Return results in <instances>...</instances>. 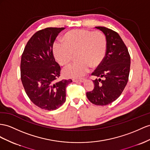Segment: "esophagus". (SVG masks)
<instances>
[{
    "mask_svg": "<svg viewBox=\"0 0 150 150\" xmlns=\"http://www.w3.org/2000/svg\"><path fill=\"white\" fill-rule=\"evenodd\" d=\"M84 81H85V79H73V82H83Z\"/></svg>",
    "mask_w": 150,
    "mask_h": 150,
    "instance_id": "34e87169",
    "label": "esophagus"
}]
</instances>
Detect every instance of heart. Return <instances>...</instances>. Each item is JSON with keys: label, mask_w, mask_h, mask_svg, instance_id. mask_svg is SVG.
<instances>
[{"label": "heart", "mask_w": 150, "mask_h": 150, "mask_svg": "<svg viewBox=\"0 0 150 150\" xmlns=\"http://www.w3.org/2000/svg\"><path fill=\"white\" fill-rule=\"evenodd\" d=\"M64 44L55 43L53 54L61 65L70 63L76 54V59L63 70L64 75L70 78H80L89 71L90 67L96 68L101 64L106 56L107 39L101 32L76 29L64 34Z\"/></svg>", "instance_id": "1"}]
</instances>
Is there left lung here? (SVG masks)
I'll return each instance as SVG.
<instances>
[{
    "mask_svg": "<svg viewBox=\"0 0 150 150\" xmlns=\"http://www.w3.org/2000/svg\"><path fill=\"white\" fill-rule=\"evenodd\" d=\"M96 28L105 35L107 50L102 63L92 74L96 77L93 80L94 89L87 93L86 96L93 104L105 106L116 100L127 83L130 57L127 48L117 32L103 26Z\"/></svg>",
    "mask_w": 150,
    "mask_h": 150,
    "instance_id": "left-lung-1",
    "label": "left lung"
}]
</instances>
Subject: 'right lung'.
Wrapping results in <instances>:
<instances>
[{"label": "right lung", "mask_w": 150, "mask_h": 150, "mask_svg": "<svg viewBox=\"0 0 150 150\" xmlns=\"http://www.w3.org/2000/svg\"><path fill=\"white\" fill-rule=\"evenodd\" d=\"M64 28L39 30L26 44L21 60V79L26 94L41 109L55 110L66 101V87L71 79L56 82L60 66L55 61L52 46Z\"/></svg>", "instance_id": "obj_1"}]
</instances>
